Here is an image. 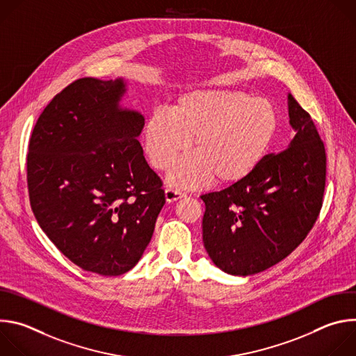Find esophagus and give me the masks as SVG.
Wrapping results in <instances>:
<instances>
[{"label":"esophagus","mask_w":356,"mask_h":356,"mask_svg":"<svg viewBox=\"0 0 356 356\" xmlns=\"http://www.w3.org/2000/svg\"><path fill=\"white\" fill-rule=\"evenodd\" d=\"M165 197H166L168 202H173V201H177V200L186 197V193H183L180 190H176V188H172V187H168L165 190Z\"/></svg>","instance_id":"34e87169"}]
</instances>
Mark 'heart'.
<instances>
[{"mask_svg":"<svg viewBox=\"0 0 356 356\" xmlns=\"http://www.w3.org/2000/svg\"><path fill=\"white\" fill-rule=\"evenodd\" d=\"M280 127L276 106L268 98L225 88H200L179 95L170 114H152L142 129L150 166L170 169L191 145L195 154L179 162L169 183L198 188L216 179L232 186L262 163Z\"/></svg>","mask_w":356,"mask_h":356,"instance_id":"obj_1","label":"heart"}]
</instances>
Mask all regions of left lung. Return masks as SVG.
Listing matches in <instances>:
<instances>
[{"mask_svg":"<svg viewBox=\"0 0 356 356\" xmlns=\"http://www.w3.org/2000/svg\"><path fill=\"white\" fill-rule=\"evenodd\" d=\"M296 135L248 179L202 194V242L217 268L249 276L279 264L304 241L323 206L327 156L307 111L287 95Z\"/></svg>","mask_w":356,"mask_h":356,"instance_id":"8db88e82","label":"left lung"}]
</instances>
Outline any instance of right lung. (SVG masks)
Here are the masks:
<instances>
[{
	"label": "right lung",
	"mask_w": 356,
	"mask_h": 356,
	"mask_svg": "<svg viewBox=\"0 0 356 356\" xmlns=\"http://www.w3.org/2000/svg\"><path fill=\"white\" fill-rule=\"evenodd\" d=\"M124 79L73 81L36 121L26 158L35 218L79 268L131 270L154 235L166 198L138 140L145 118L120 107Z\"/></svg>",
	"instance_id": "right-lung-1"
}]
</instances>
